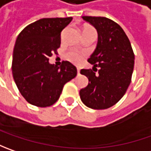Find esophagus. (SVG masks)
<instances>
[{
	"mask_svg": "<svg viewBox=\"0 0 151 151\" xmlns=\"http://www.w3.org/2000/svg\"><path fill=\"white\" fill-rule=\"evenodd\" d=\"M80 71H81V69L77 68V75H80Z\"/></svg>",
	"mask_w": 151,
	"mask_h": 151,
	"instance_id": "esophagus-1",
	"label": "esophagus"
}]
</instances>
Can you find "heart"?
I'll return each mask as SVG.
<instances>
[{
    "label": "heart",
    "instance_id": "b5f03b06",
    "mask_svg": "<svg viewBox=\"0 0 151 151\" xmlns=\"http://www.w3.org/2000/svg\"><path fill=\"white\" fill-rule=\"evenodd\" d=\"M83 32H91V33H95L96 34V31L89 26H85L83 28ZM67 60L71 61L74 64H79L82 60V55L80 54L79 52L76 51V50H70V52H68L66 55Z\"/></svg>",
    "mask_w": 151,
    "mask_h": 151
}]
</instances>
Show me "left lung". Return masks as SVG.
I'll return each mask as SVG.
<instances>
[{"label":"left lung","instance_id":"8db88e82","mask_svg":"<svg viewBox=\"0 0 151 151\" xmlns=\"http://www.w3.org/2000/svg\"><path fill=\"white\" fill-rule=\"evenodd\" d=\"M83 20L96 29V50L88 59L92 70H81L88 78V85L80 91L86 107L106 109L123 97L131 82L134 55L123 28L103 17L83 16Z\"/></svg>","mask_w":151,"mask_h":151}]
</instances>
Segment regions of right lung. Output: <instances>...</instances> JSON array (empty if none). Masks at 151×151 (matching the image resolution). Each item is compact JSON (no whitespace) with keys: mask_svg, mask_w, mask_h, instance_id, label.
I'll list each match as a JSON object with an SVG mask.
<instances>
[{"mask_svg":"<svg viewBox=\"0 0 151 151\" xmlns=\"http://www.w3.org/2000/svg\"><path fill=\"white\" fill-rule=\"evenodd\" d=\"M72 17L42 18L27 26L17 36L12 55V76L18 90L27 102L50 107L60 98L65 84L76 76L69 61L60 67L49 58L60 46L62 30Z\"/></svg>","mask_w":151,"mask_h":151,"instance_id":"add662e5","label":"right lung"}]
</instances>
